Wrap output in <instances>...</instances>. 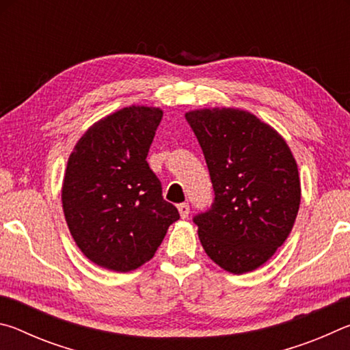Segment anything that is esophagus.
I'll return each mask as SVG.
<instances>
[{"instance_id": "34e87169", "label": "esophagus", "mask_w": 350, "mask_h": 350, "mask_svg": "<svg viewBox=\"0 0 350 350\" xmlns=\"http://www.w3.org/2000/svg\"><path fill=\"white\" fill-rule=\"evenodd\" d=\"M177 210H179L180 217L185 219L188 216V213H189V205L188 204H179V205H177Z\"/></svg>"}]
</instances>
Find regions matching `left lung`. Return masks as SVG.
Segmentation results:
<instances>
[{"label":"left lung","instance_id":"obj_1","mask_svg":"<svg viewBox=\"0 0 350 350\" xmlns=\"http://www.w3.org/2000/svg\"><path fill=\"white\" fill-rule=\"evenodd\" d=\"M215 202L194 216L200 244L234 275L256 270L286 242L301 202L298 165L280 134L244 109L189 111Z\"/></svg>","mask_w":350,"mask_h":350}]
</instances>
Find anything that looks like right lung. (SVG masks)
<instances>
[{
	"instance_id": "right-lung-1",
	"label": "right lung",
	"mask_w": 350,
	"mask_h": 350,
	"mask_svg": "<svg viewBox=\"0 0 350 350\" xmlns=\"http://www.w3.org/2000/svg\"><path fill=\"white\" fill-rule=\"evenodd\" d=\"M161 108L128 106L94 123L70 152L64 217L81 253L100 267L131 271L150 260L179 219L146 162Z\"/></svg>"
}]
</instances>
